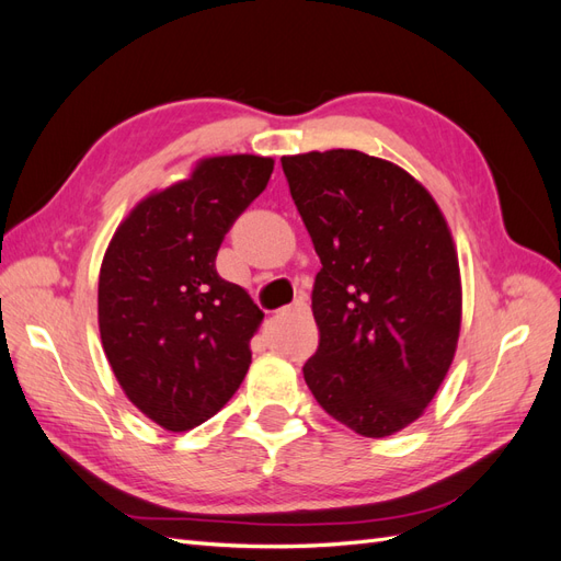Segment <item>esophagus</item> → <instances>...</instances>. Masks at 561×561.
Masks as SVG:
<instances>
[{
	"instance_id": "34e87169",
	"label": "esophagus",
	"mask_w": 561,
	"mask_h": 561,
	"mask_svg": "<svg viewBox=\"0 0 561 561\" xmlns=\"http://www.w3.org/2000/svg\"><path fill=\"white\" fill-rule=\"evenodd\" d=\"M285 311H293V313H307V311H309V304L304 301V299H297V301L293 304V307H287Z\"/></svg>"
}]
</instances>
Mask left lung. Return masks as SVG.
Listing matches in <instances>:
<instances>
[{
    "instance_id": "8db88e82",
    "label": "left lung",
    "mask_w": 561,
    "mask_h": 561,
    "mask_svg": "<svg viewBox=\"0 0 561 561\" xmlns=\"http://www.w3.org/2000/svg\"><path fill=\"white\" fill-rule=\"evenodd\" d=\"M322 268L311 309L313 398L365 437L414 423L451 367L461 271L447 219L400 165L355 149L283 157Z\"/></svg>"
}]
</instances>
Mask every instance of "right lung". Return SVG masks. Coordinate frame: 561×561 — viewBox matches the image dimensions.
<instances>
[{"instance_id":"obj_1","label":"right lung","mask_w":561,"mask_h":561,"mask_svg":"<svg viewBox=\"0 0 561 561\" xmlns=\"http://www.w3.org/2000/svg\"><path fill=\"white\" fill-rule=\"evenodd\" d=\"M271 173L268 157L201 159L190 178L145 196L107 245L100 339L126 398L165 431L201 426L245 379L264 313L215 257Z\"/></svg>"}]
</instances>
